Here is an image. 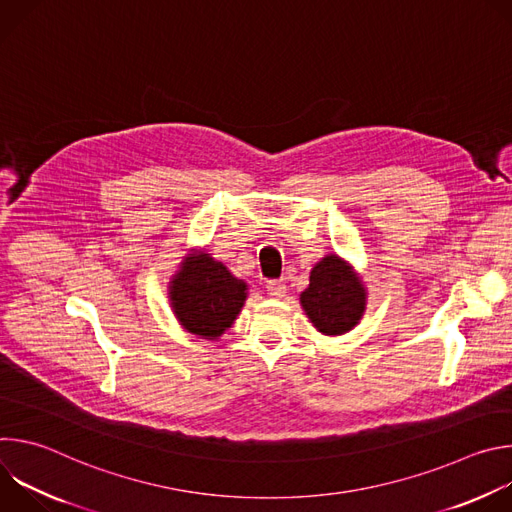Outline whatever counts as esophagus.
<instances>
[{"mask_svg": "<svg viewBox=\"0 0 512 512\" xmlns=\"http://www.w3.org/2000/svg\"><path fill=\"white\" fill-rule=\"evenodd\" d=\"M265 291H267V294H269L271 298H275V300L283 298V296H285V283H283V279H271V281H267Z\"/></svg>", "mask_w": 512, "mask_h": 512, "instance_id": "obj_1", "label": "esophagus"}]
</instances>
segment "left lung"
Returning a JSON list of instances; mask_svg holds the SVG:
<instances>
[{"instance_id": "1", "label": "left lung", "mask_w": 512, "mask_h": 512, "mask_svg": "<svg viewBox=\"0 0 512 512\" xmlns=\"http://www.w3.org/2000/svg\"><path fill=\"white\" fill-rule=\"evenodd\" d=\"M300 302L318 332L340 336L352 330L367 310V289L344 259L330 253L312 267Z\"/></svg>"}]
</instances>
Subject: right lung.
<instances>
[{
  "label": "right lung",
  "instance_id": "add662e5",
  "mask_svg": "<svg viewBox=\"0 0 512 512\" xmlns=\"http://www.w3.org/2000/svg\"><path fill=\"white\" fill-rule=\"evenodd\" d=\"M168 298L190 334L216 340L237 320L247 300V283L206 251H194L172 277Z\"/></svg>",
  "mask_w": 512,
  "mask_h": 512
}]
</instances>
